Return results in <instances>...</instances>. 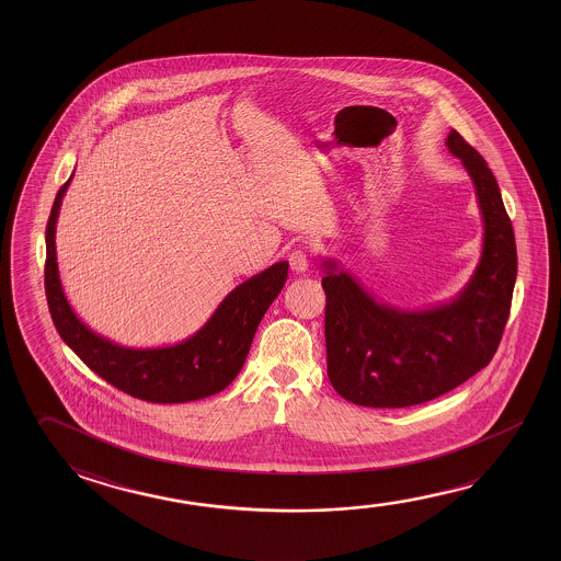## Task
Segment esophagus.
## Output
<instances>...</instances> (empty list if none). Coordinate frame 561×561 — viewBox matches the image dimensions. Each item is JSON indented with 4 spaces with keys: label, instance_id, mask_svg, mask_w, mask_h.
I'll use <instances>...</instances> for the list:
<instances>
[{
    "label": "esophagus",
    "instance_id": "obj_1",
    "mask_svg": "<svg viewBox=\"0 0 561 561\" xmlns=\"http://www.w3.org/2000/svg\"><path fill=\"white\" fill-rule=\"evenodd\" d=\"M287 260H289V266H291L295 274H305V272H307V267H309V257H307V252H305V250H294Z\"/></svg>",
    "mask_w": 561,
    "mask_h": 561
}]
</instances>
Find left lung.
<instances>
[{"label":"left lung","mask_w":561,"mask_h":561,"mask_svg":"<svg viewBox=\"0 0 561 561\" xmlns=\"http://www.w3.org/2000/svg\"><path fill=\"white\" fill-rule=\"evenodd\" d=\"M446 147L473 180L483 215V252L468 285L450 304L401 311L327 260L324 340L332 387L346 401L399 409L461 386L495 356L516 279V244L495 175L458 130Z\"/></svg>","instance_id":"left-lung-1"}]
</instances>
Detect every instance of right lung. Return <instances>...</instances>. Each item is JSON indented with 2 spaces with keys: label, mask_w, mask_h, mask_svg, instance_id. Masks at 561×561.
Here are the masks:
<instances>
[{
  "label": "right lung",
  "mask_w": 561,
  "mask_h": 561,
  "mask_svg": "<svg viewBox=\"0 0 561 561\" xmlns=\"http://www.w3.org/2000/svg\"><path fill=\"white\" fill-rule=\"evenodd\" d=\"M70 180L56 193L45 237L46 301L60 339L107 383L150 403H187L229 387L244 366L264 312L285 285L289 264L277 262L234 287L211 319L184 342L165 348H125L90 331L76 317L62 291L55 232Z\"/></svg>",
  "instance_id": "1"
}]
</instances>
